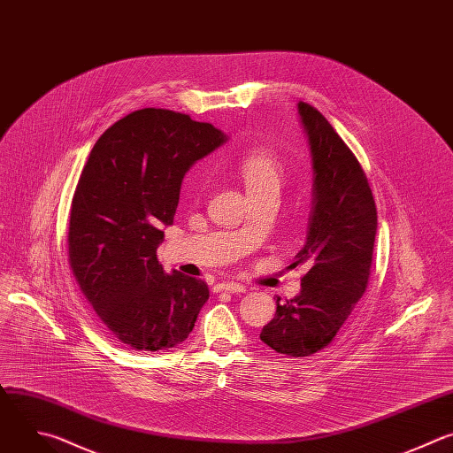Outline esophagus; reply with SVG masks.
Wrapping results in <instances>:
<instances>
[{
	"instance_id": "34e87169",
	"label": "esophagus",
	"mask_w": 453,
	"mask_h": 453,
	"mask_svg": "<svg viewBox=\"0 0 453 453\" xmlns=\"http://www.w3.org/2000/svg\"><path fill=\"white\" fill-rule=\"evenodd\" d=\"M214 291L216 293H244L246 288L242 284H235V282H221V284H216L214 286Z\"/></svg>"
}]
</instances>
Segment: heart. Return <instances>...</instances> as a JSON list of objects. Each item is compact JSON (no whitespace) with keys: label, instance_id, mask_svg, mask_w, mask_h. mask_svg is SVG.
Returning a JSON list of instances; mask_svg holds the SVG:
<instances>
[{"label":"heart","instance_id":"b5f03b06","mask_svg":"<svg viewBox=\"0 0 453 453\" xmlns=\"http://www.w3.org/2000/svg\"><path fill=\"white\" fill-rule=\"evenodd\" d=\"M237 171L250 196L264 193H280L286 180V165L280 157L269 148H253L246 151Z\"/></svg>","mask_w":453,"mask_h":453}]
</instances>
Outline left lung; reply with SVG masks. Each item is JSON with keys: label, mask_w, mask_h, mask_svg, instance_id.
<instances>
[{"label": "left lung", "mask_w": 453, "mask_h": 453, "mask_svg": "<svg viewBox=\"0 0 453 453\" xmlns=\"http://www.w3.org/2000/svg\"><path fill=\"white\" fill-rule=\"evenodd\" d=\"M314 171L307 241L291 267L303 265L298 296L280 303L260 332L277 353L307 357L332 342L372 275L377 205L365 169L332 125L309 104H298Z\"/></svg>", "instance_id": "obj_1"}]
</instances>
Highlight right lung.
Here are the masks:
<instances>
[{"instance_id":"1","label":"right lung","mask_w":453,"mask_h":453,"mask_svg":"<svg viewBox=\"0 0 453 453\" xmlns=\"http://www.w3.org/2000/svg\"><path fill=\"white\" fill-rule=\"evenodd\" d=\"M226 141L211 123L141 109L96 141L73 196V275L102 323L137 351L188 339L209 300L203 280L164 273L157 248L173 225L188 169Z\"/></svg>"}]
</instances>
